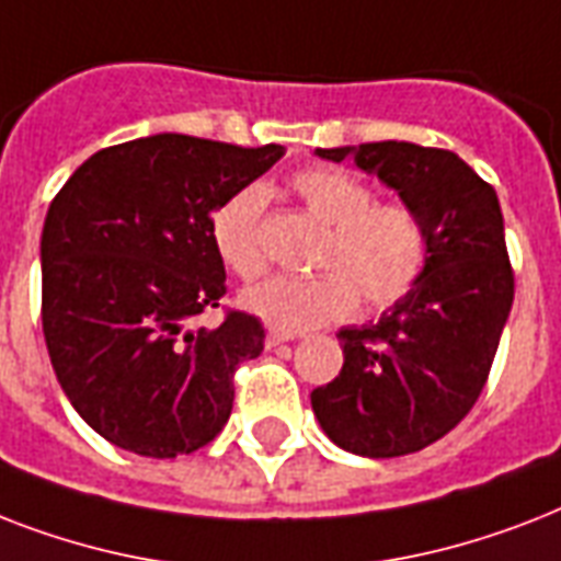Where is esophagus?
I'll return each mask as SVG.
<instances>
[{
	"instance_id": "esophagus-1",
	"label": "esophagus",
	"mask_w": 561,
	"mask_h": 561,
	"mask_svg": "<svg viewBox=\"0 0 561 561\" xmlns=\"http://www.w3.org/2000/svg\"><path fill=\"white\" fill-rule=\"evenodd\" d=\"M297 337H299L297 332H282V329H271V332H267V337H264V343H267V346H279V343L297 341Z\"/></svg>"
}]
</instances>
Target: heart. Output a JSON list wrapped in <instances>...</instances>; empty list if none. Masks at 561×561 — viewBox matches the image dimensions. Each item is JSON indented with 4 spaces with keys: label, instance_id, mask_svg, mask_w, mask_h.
I'll return each mask as SVG.
<instances>
[{
    "label": "heart",
    "instance_id": "heart-1",
    "mask_svg": "<svg viewBox=\"0 0 561 561\" xmlns=\"http://www.w3.org/2000/svg\"><path fill=\"white\" fill-rule=\"evenodd\" d=\"M294 188L329 229L308 279L276 276L241 294V308L282 332H306L352 314L360 299L369 308L392 306L413 288L425 267L427 238L422 220L404 203H373V188L341 169H308ZM267 192L259 183L238 188L211 218V241L229 271L253 279L267 267L262 209Z\"/></svg>",
    "mask_w": 561,
    "mask_h": 561
}]
</instances>
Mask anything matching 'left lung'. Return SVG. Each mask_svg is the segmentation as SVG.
Returning a JSON list of instances; mask_svg holds the SVG:
<instances>
[{"instance_id":"8db88e82","label":"left lung","mask_w":561,"mask_h":561,"mask_svg":"<svg viewBox=\"0 0 561 561\" xmlns=\"http://www.w3.org/2000/svg\"><path fill=\"white\" fill-rule=\"evenodd\" d=\"M378 178L427 238L413 288L378 320L337 332L341 375L311 392L325 436L358 457L422 451L478 401L513 308V267L495 188L443 148L367 142L317 148Z\"/></svg>"}]
</instances>
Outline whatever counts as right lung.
Returning <instances> with one entry per match:
<instances>
[{"label":"right lung","instance_id":"right-lung-1","mask_svg":"<svg viewBox=\"0 0 561 561\" xmlns=\"http://www.w3.org/2000/svg\"><path fill=\"white\" fill-rule=\"evenodd\" d=\"M282 153L142 136L92 153L51 201L39 238L48 358L107 443L165 460L227 425L232 373L262 355L264 329L241 311L194 329L227 290L211 215Z\"/></svg>","mask_w":561,"mask_h":561}]
</instances>
